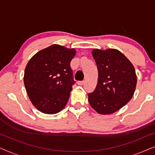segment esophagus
Wrapping results in <instances>:
<instances>
[{"label":"esophagus","mask_w":155,"mask_h":155,"mask_svg":"<svg viewBox=\"0 0 155 155\" xmlns=\"http://www.w3.org/2000/svg\"><path fill=\"white\" fill-rule=\"evenodd\" d=\"M84 84V80H83V81H80V82H78V84H79V85H83Z\"/></svg>","instance_id":"esophagus-1"}]
</instances>
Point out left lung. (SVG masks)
<instances>
[{
  "label": "left lung",
  "mask_w": 155,
  "mask_h": 155,
  "mask_svg": "<svg viewBox=\"0 0 155 155\" xmlns=\"http://www.w3.org/2000/svg\"><path fill=\"white\" fill-rule=\"evenodd\" d=\"M92 56L98 69L95 90L88 94V101L100 114H110L119 110L130 100L137 84L135 68L119 51L94 49Z\"/></svg>",
  "instance_id": "obj_1"
}]
</instances>
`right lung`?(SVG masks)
I'll return each instance as SVG.
<instances>
[{
	"label": "right lung",
	"mask_w": 155,
	"mask_h": 155,
	"mask_svg": "<svg viewBox=\"0 0 155 155\" xmlns=\"http://www.w3.org/2000/svg\"><path fill=\"white\" fill-rule=\"evenodd\" d=\"M74 48L53 44L37 52L27 63L24 83L32 104L42 113L54 114L65 107L73 79L71 61Z\"/></svg>",
	"instance_id": "right-lung-1"
}]
</instances>
